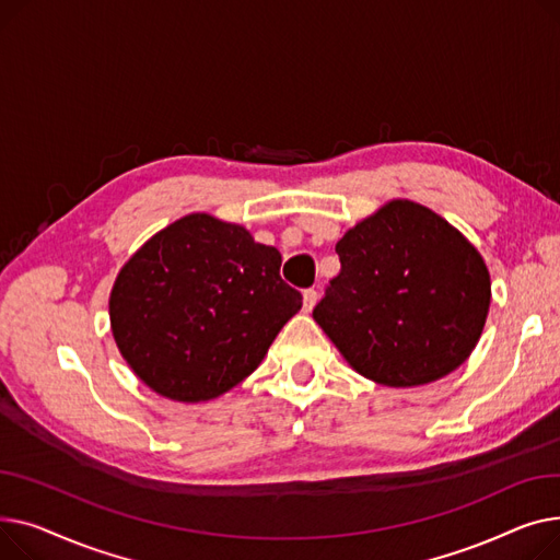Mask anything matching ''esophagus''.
<instances>
[{
	"label": "esophagus",
	"instance_id": "obj_1",
	"mask_svg": "<svg viewBox=\"0 0 560 560\" xmlns=\"http://www.w3.org/2000/svg\"><path fill=\"white\" fill-rule=\"evenodd\" d=\"M316 301H318V293H316L314 289H307V291L303 293V312H305V314H310V312L314 310Z\"/></svg>",
	"mask_w": 560,
	"mask_h": 560
}]
</instances>
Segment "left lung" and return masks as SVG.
<instances>
[{
    "instance_id": "obj_1",
    "label": "left lung",
    "mask_w": 560,
    "mask_h": 560,
    "mask_svg": "<svg viewBox=\"0 0 560 560\" xmlns=\"http://www.w3.org/2000/svg\"><path fill=\"white\" fill-rule=\"evenodd\" d=\"M314 320L348 364L393 388L432 384L475 350L490 307L481 253L434 210L393 199L337 242Z\"/></svg>"
}]
</instances>
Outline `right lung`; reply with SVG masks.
<instances>
[{
    "label": "right lung",
    "instance_id": "add662e5",
    "mask_svg": "<svg viewBox=\"0 0 560 560\" xmlns=\"http://www.w3.org/2000/svg\"><path fill=\"white\" fill-rule=\"evenodd\" d=\"M280 265L278 248L206 212L162 228L110 291V330L126 364L174 402L223 396L261 364L303 305Z\"/></svg>",
    "mask_w": 560,
    "mask_h": 560
}]
</instances>
